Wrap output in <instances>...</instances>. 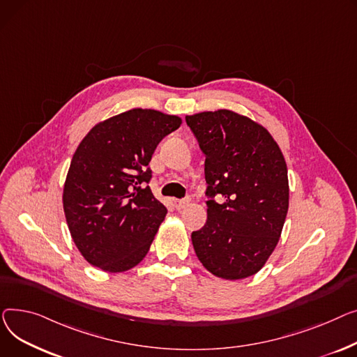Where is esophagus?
Listing matches in <instances>:
<instances>
[{
  "mask_svg": "<svg viewBox=\"0 0 357 357\" xmlns=\"http://www.w3.org/2000/svg\"><path fill=\"white\" fill-rule=\"evenodd\" d=\"M188 203H190V199H188V197H187V199H180V200L176 199V200H174V207L177 208V211H181V208H184L185 206H188Z\"/></svg>",
  "mask_w": 357,
  "mask_h": 357,
  "instance_id": "34e87169",
  "label": "esophagus"
}]
</instances>
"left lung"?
Segmentation results:
<instances>
[{
	"label": "left lung",
	"mask_w": 357,
	"mask_h": 357,
	"mask_svg": "<svg viewBox=\"0 0 357 357\" xmlns=\"http://www.w3.org/2000/svg\"><path fill=\"white\" fill-rule=\"evenodd\" d=\"M185 121L206 154L208 184L206 225L192 234L195 252L219 278H248L261 271L282 232L289 203L285 158L265 127L238 112L206 111Z\"/></svg>",
	"instance_id": "1"
}]
</instances>
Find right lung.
<instances>
[{
    "mask_svg": "<svg viewBox=\"0 0 357 357\" xmlns=\"http://www.w3.org/2000/svg\"><path fill=\"white\" fill-rule=\"evenodd\" d=\"M177 115L134 108L98 122L77 145L63 185V211L82 257L107 272L137 266L167 215L149 183L160 141Z\"/></svg>",
    "mask_w": 357,
    "mask_h": 357,
    "instance_id": "add662e5",
    "label": "right lung"
}]
</instances>
